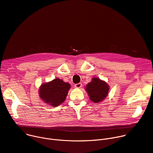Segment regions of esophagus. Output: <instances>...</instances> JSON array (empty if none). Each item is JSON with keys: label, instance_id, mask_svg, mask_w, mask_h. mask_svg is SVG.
I'll return each instance as SVG.
<instances>
[{"label": "esophagus", "instance_id": "esophagus-1", "mask_svg": "<svg viewBox=\"0 0 153 153\" xmlns=\"http://www.w3.org/2000/svg\"><path fill=\"white\" fill-rule=\"evenodd\" d=\"M82 84H81V83L76 84H75V85H74V87H75L76 88H80L81 87H82Z\"/></svg>", "mask_w": 153, "mask_h": 153}]
</instances>
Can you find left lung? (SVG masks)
Listing matches in <instances>:
<instances>
[{
  "mask_svg": "<svg viewBox=\"0 0 153 153\" xmlns=\"http://www.w3.org/2000/svg\"><path fill=\"white\" fill-rule=\"evenodd\" d=\"M85 89L90 100L95 103H98L108 96L109 87L105 81L98 77H93L91 82L86 85Z\"/></svg>",
  "mask_w": 153,
  "mask_h": 153,
  "instance_id": "8db88e82",
  "label": "left lung"
}]
</instances>
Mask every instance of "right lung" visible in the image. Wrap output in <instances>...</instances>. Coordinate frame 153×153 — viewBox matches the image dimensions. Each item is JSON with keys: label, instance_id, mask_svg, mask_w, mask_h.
Here are the masks:
<instances>
[{"label": "right lung", "instance_id": "1", "mask_svg": "<svg viewBox=\"0 0 153 153\" xmlns=\"http://www.w3.org/2000/svg\"><path fill=\"white\" fill-rule=\"evenodd\" d=\"M70 88L71 85L68 82L56 78L42 84L39 90V97L45 103L56 107L64 102Z\"/></svg>", "mask_w": 153, "mask_h": 153}]
</instances>
